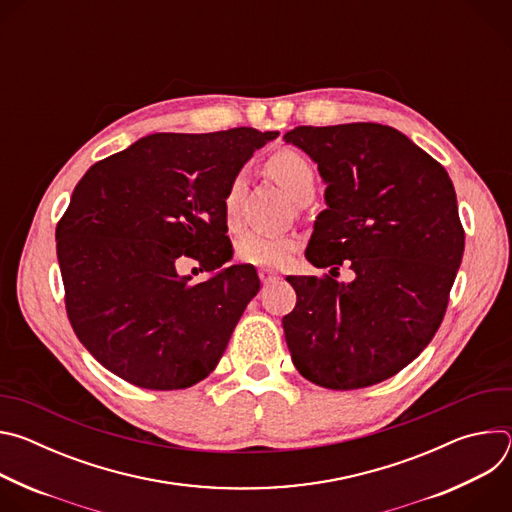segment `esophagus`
I'll use <instances>...</instances> for the list:
<instances>
[{"label":"esophagus","mask_w":512,"mask_h":512,"mask_svg":"<svg viewBox=\"0 0 512 512\" xmlns=\"http://www.w3.org/2000/svg\"><path fill=\"white\" fill-rule=\"evenodd\" d=\"M259 279H261V283L269 285V283H275L279 279V275L273 269H259Z\"/></svg>","instance_id":"34e87169"}]
</instances>
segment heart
Wrapping results in <instances>:
<instances>
[{"mask_svg": "<svg viewBox=\"0 0 512 512\" xmlns=\"http://www.w3.org/2000/svg\"><path fill=\"white\" fill-rule=\"evenodd\" d=\"M267 166H269L271 176L287 190V194L291 198H296L300 202L306 196H314L316 172H314L312 164L302 154H298L294 150H279L277 154H273L269 158ZM245 186H247V172L239 170L231 178V182L225 190V198H223V208H225V216L229 223H233L237 218V208L245 194ZM296 249H298L296 237L269 235V233H261V231H249V233L241 235V239L237 243L239 259L245 263H251V265H259V267L281 265Z\"/></svg>", "mask_w": 512, "mask_h": 512, "instance_id": "heart-1", "label": "heart"}]
</instances>
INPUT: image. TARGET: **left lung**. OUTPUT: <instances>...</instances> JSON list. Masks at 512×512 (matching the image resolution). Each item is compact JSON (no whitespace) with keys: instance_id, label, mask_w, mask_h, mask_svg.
I'll list each match as a JSON object with an SVG mask.
<instances>
[{"instance_id":"1","label":"left lung","mask_w":512,"mask_h":512,"mask_svg":"<svg viewBox=\"0 0 512 512\" xmlns=\"http://www.w3.org/2000/svg\"><path fill=\"white\" fill-rule=\"evenodd\" d=\"M283 139L328 184L306 259L332 275L348 261L356 275L287 277L298 296L283 316L291 360L326 389L377 385L417 358L444 320L464 255L454 184L389 125H300Z\"/></svg>"}]
</instances>
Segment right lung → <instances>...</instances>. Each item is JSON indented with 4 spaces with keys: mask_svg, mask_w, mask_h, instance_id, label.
I'll use <instances>...</instances> for the list:
<instances>
[{
    "mask_svg": "<svg viewBox=\"0 0 512 512\" xmlns=\"http://www.w3.org/2000/svg\"><path fill=\"white\" fill-rule=\"evenodd\" d=\"M277 131L152 133L81 178L56 225V255L72 330L107 371L154 391L206 379L247 304L253 265L202 283L178 275L233 257L223 208L231 178Z\"/></svg>",
    "mask_w": 512,
    "mask_h": 512,
    "instance_id": "1",
    "label": "right lung"
}]
</instances>
